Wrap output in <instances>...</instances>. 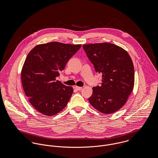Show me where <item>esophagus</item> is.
I'll return each mask as SVG.
<instances>
[{
	"instance_id": "1",
	"label": "esophagus",
	"mask_w": 158,
	"mask_h": 158,
	"mask_svg": "<svg viewBox=\"0 0 158 158\" xmlns=\"http://www.w3.org/2000/svg\"><path fill=\"white\" fill-rule=\"evenodd\" d=\"M75 88L77 90H80L82 89V87H79V86H75Z\"/></svg>"
}]
</instances>
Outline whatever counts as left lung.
<instances>
[{
    "instance_id": "obj_1",
    "label": "left lung",
    "mask_w": 158,
    "mask_h": 158,
    "mask_svg": "<svg viewBox=\"0 0 158 158\" xmlns=\"http://www.w3.org/2000/svg\"><path fill=\"white\" fill-rule=\"evenodd\" d=\"M83 47L96 72L102 74L101 86L92 88L90 105L103 114L120 110L133 90L135 69L128 53L118 45L103 43Z\"/></svg>"
}]
</instances>
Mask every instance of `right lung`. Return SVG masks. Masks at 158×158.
<instances>
[{
  "mask_svg": "<svg viewBox=\"0 0 158 158\" xmlns=\"http://www.w3.org/2000/svg\"><path fill=\"white\" fill-rule=\"evenodd\" d=\"M81 44L51 42L36 45L28 54L21 70L25 95L38 112L54 115L67 105L73 89L56 77Z\"/></svg>",
  "mask_w": 158,
  "mask_h": 158,
  "instance_id": "right-lung-1",
  "label": "right lung"
}]
</instances>
